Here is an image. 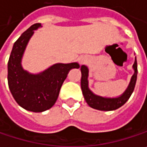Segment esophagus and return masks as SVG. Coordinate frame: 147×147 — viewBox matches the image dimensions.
<instances>
[{
    "label": "esophagus",
    "instance_id": "1",
    "mask_svg": "<svg viewBox=\"0 0 147 147\" xmlns=\"http://www.w3.org/2000/svg\"><path fill=\"white\" fill-rule=\"evenodd\" d=\"M79 62H80V64H84L87 62V59L86 58H81V59H79Z\"/></svg>",
    "mask_w": 147,
    "mask_h": 147
}]
</instances>
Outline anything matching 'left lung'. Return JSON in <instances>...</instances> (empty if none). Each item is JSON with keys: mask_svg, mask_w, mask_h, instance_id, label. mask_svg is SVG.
<instances>
[{"mask_svg": "<svg viewBox=\"0 0 147 147\" xmlns=\"http://www.w3.org/2000/svg\"><path fill=\"white\" fill-rule=\"evenodd\" d=\"M132 68L134 70V74L131 76L130 82L125 91L118 97L111 98V97H102L97 95L89 88V82H88L89 70L87 65H82L81 66V72H82L81 87H82L83 97L87 104L91 108L101 111H113L123 106L131 96L136 83V79H137L136 57H135V62L133 64Z\"/></svg>", "mask_w": 147, "mask_h": 147, "instance_id": "8db88e82", "label": "left lung"}]
</instances>
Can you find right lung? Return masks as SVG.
Masks as SVG:
<instances>
[{"mask_svg":"<svg viewBox=\"0 0 147 147\" xmlns=\"http://www.w3.org/2000/svg\"><path fill=\"white\" fill-rule=\"evenodd\" d=\"M35 23L14 43L7 64L8 86L12 97L22 109L41 113L53 107L58 98L60 87L71 69H78L77 62L56 63L38 73L23 69L22 61L34 31L41 28Z\"/></svg>","mask_w":147,"mask_h":147,"instance_id":"right-lung-1","label":"right lung"}]
</instances>
